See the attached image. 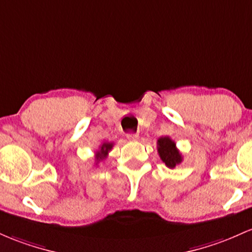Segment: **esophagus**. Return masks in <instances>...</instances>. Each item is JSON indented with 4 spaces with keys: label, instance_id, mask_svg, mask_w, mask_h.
<instances>
[{
    "label": "esophagus",
    "instance_id": "1",
    "mask_svg": "<svg viewBox=\"0 0 252 252\" xmlns=\"http://www.w3.org/2000/svg\"><path fill=\"white\" fill-rule=\"evenodd\" d=\"M126 139L130 141H135L139 139V135L135 134V132H128V134H126Z\"/></svg>",
    "mask_w": 252,
    "mask_h": 252
}]
</instances>
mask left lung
Here are the masks:
<instances>
[{"label": "left lung", "mask_w": 252, "mask_h": 252, "mask_svg": "<svg viewBox=\"0 0 252 252\" xmlns=\"http://www.w3.org/2000/svg\"><path fill=\"white\" fill-rule=\"evenodd\" d=\"M158 153L168 168H175L176 165L181 164L183 160V157L176 147L175 141L171 140L168 136L160 137L158 140Z\"/></svg>", "instance_id": "1"}]
</instances>
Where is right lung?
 <instances>
[{
  "label": "right lung",
  "mask_w": 252,
  "mask_h": 252,
  "mask_svg": "<svg viewBox=\"0 0 252 252\" xmlns=\"http://www.w3.org/2000/svg\"><path fill=\"white\" fill-rule=\"evenodd\" d=\"M112 147H113V143H111V142H104L103 145L99 147V149L96 151V153H95V165L98 164L100 160L106 159L107 154H109V152L111 151Z\"/></svg>",
  "instance_id": "right-lung-1"
}]
</instances>
